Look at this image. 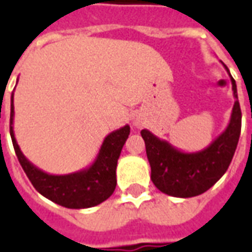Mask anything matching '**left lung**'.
I'll list each match as a JSON object with an SVG mask.
<instances>
[{
  "instance_id": "1",
  "label": "left lung",
  "mask_w": 252,
  "mask_h": 252,
  "mask_svg": "<svg viewBox=\"0 0 252 252\" xmlns=\"http://www.w3.org/2000/svg\"><path fill=\"white\" fill-rule=\"evenodd\" d=\"M224 67L229 74L228 67ZM231 82L236 101L233 104L229 124L225 131L204 150L184 153L169 142L155 136L148 129L140 132L151 166V180L162 193L181 198L202 194L227 171L238 146L242 128V110L238 101L236 83L232 77Z\"/></svg>"
}]
</instances>
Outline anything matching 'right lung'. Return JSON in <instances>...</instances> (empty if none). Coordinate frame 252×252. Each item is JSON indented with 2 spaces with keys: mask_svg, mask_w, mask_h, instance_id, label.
I'll use <instances>...</instances> for the list:
<instances>
[{
  "mask_svg": "<svg viewBox=\"0 0 252 252\" xmlns=\"http://www.w3.org/2000/svg\"><path fill=\"white\" fill-rule=\"evenodd\" d=\"M13 94L10 97V137L21 167L32 185L41 195L58 205L70 209L92 208L108 200L116 189V167L123 146L129 135V126L110 132L104 139L93 163L77 173L64 175L48 174L31 163L21 153L13 132Z\"/></svg>",
  "mask_w": 252,
  "mask_h": 252,
  "instance_id": "right-lung-1",
  "label": "right lung"
}]
</instances>
